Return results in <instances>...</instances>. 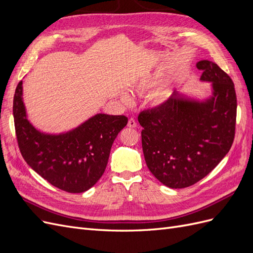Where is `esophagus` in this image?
<instances>
[{
	"instance_id": "1",
	"label": "esophagus",
	"mask_w": 253,
	"mask_h": 253,
	"mask_svg": "<svg viewBox=\"0 0 253 253\" xmlns=\"http://www.w3.org/2000/svg\"><path fill=\"white\" fill-rule=\"evenodd\" d=\"M127 126H128V127H136V126H137V122H136V120H135L134 118L128 119Z\"/></svg>"
}]
</instances>
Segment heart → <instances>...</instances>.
<instances>
[{"label":"heart","instance_id":"obj_1","mask_svg":"<svg viewBox=\"0 0 253 253\" xmlns=\"http://www.w3.org/2000/svg\"><path fill=\"white\" fill-rule=\"evenodd\" d=\"M162 81H163V77L160 75H152V76H148V77H144V78L140 79L135 84V87H136V89L141 90V91L148 90L152 87L158 85V84ZM122 99H124V101L126 103L132 102V97L128 93L122 94Z\"/></svg>","mask_w":253,"mask_h":253}]
</instances>
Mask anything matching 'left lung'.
<instances>
[{
	"label": "left lung",
	"mask_w": 253,
	"mask_h": 253,
	"mask_svg": "<svg viewBox=\"0 0 253 253\" xmlns=\"http://www.w3.org/2000/svg\"><path fill=\"white\" fill-rule=\"evenodd\" d=\"M201 80L212 82L206 101L188 100L174 93L154 109L142 111L141 143L151 173L172 189L203 179L223 159L234 140L236 94L231 78L216 64L202 60Z\"/></svg>",
	"instance_id": "obj_1"
}]
</instances>
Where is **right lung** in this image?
Returning <instances> with one entry per match:
<instances>
[{
    "label": "right lung",
    "mask_w": 253,
    "mask_h": 253,
    "mask_svg": "<svg viewBox=\"0 0 253 253\" xmlns=\"http://www.w3.org/2000/svg\"><path fill=\"white\" fill-rule=\"evenodd\" d=\"M12 111L23 158L41 177L68 193H82L100 179L112 144L127 124L122 115L97 114L67 133H41L27 119L22 81L13 96Z\"/></svg>",
    "instance_id": "obj_1"
}]
</instances>
